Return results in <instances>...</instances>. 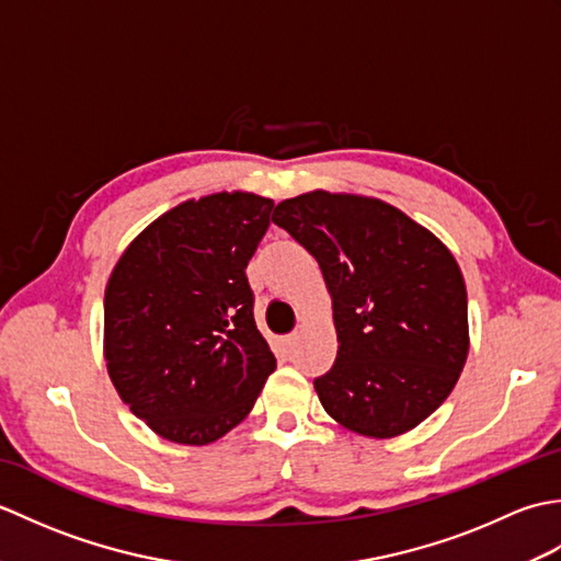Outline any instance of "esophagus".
I'll return each mask as SVG.
<instances>
[{
  "mask_svg": "<svg viewBox=\"0 0 561 561\" xmlns=\"http://www.w3.org/2000/svg\"><path fill=\"white\" fill-rule=\"evenodd\" d=\"M299 337H301V332H299V330L291 332V335H287V344H289V347H294V344L299 342Z\"/></svg>",
  "mask_w": 561,
  "mask_h": 561,
  "instance_id": "esophagus-1",
  "label": "esophagus"
}]
</instances>
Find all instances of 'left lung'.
Wrapping results in <instances>:
<instances>
[{
  "mask_svg": "<svg viewBox=\"0 0 561 561\" xmlns=\"http://www.w3.org/2000/svg\"><path fill=\"white\" fill-rule=\"evenodd\" d=\"M272 221L311 253L332 299L337 356L316 392L340 426L392 438L422 424L468 359V291L450 250L383 199L313 190Z\"/></svg>",
  "mask_w": 561,
  "mask_h": 561,
  "instance_id": "left-lung-1",
  "label": "left lung"
}]
</instances>
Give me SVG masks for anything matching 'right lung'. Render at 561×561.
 <instances>
[{"label":"right lung","mask_w":561,"mask_h":561,"mask_svg":"<svg viewBox=\"0 0 561 561\" xmlns=\"http://www.w3.org/2000/svg\"><path fill=\"white\" fill-rule=\"evenodd\" d=\"M274 202L214 193L161 214L125 248L103 301V356L153 434L207 446L241 424L277 368L245 267Z\"/></svg>","instance_id":"1"}]
</instances>
